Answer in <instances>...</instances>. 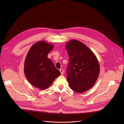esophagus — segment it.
I'll return each mask as SVG.
<instances>
[{"instance_id": "34e87169", "label": "esophagus", "mask_w": 124, "mask_h": 124, "mask_svg": "<svg viewBox=\"0 0 124 124\" xmlns=\"http://www.w3.org/2000/svg\"><path fill=\"white\" fill-rule=\"evenodd\" d=\"M59 71H60V72H61V75H63V74H64V70H63V69H59Z\"/></svg>"}]
</instances>
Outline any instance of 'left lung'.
I'll list each match as a JSON object with an SVG mask.
<instances>
[{"instance_id": "8db88e82", "label": "left lung", "mask_w": 124, "mask_h": 124, "mask_svg": "<svg viewBox=\"0 0 124 124\" xmlns=\"http://www.w3.org/2000/svg\"><path fill=\"white\" fill-rule=\"evenodd\" d=\"M69 62L67 70L70 88L83 93L88 90L98 78L100 67L98 60L87 46L82 42L71 40L65 45Z\"/></svg>"}]
</instances>
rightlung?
Wrapping results in <instances>:
<instances>
[{"label":"right lung","mask_w":124,"mask_h":124,"mask_svg":"<svg viewBox=\"0 0 124 124\" xmlns=\"http://www.w3.org/2000/svg\"><path fill=\"white\" fill-rule=\"evenodd\" d=\"M54 47L45 41L38 42L32 46L25 59L26 78L32 86L41 90L48 88L61 74L47 57Z\"/></svg>","instance_id":"obj_1"}]
</instances>
